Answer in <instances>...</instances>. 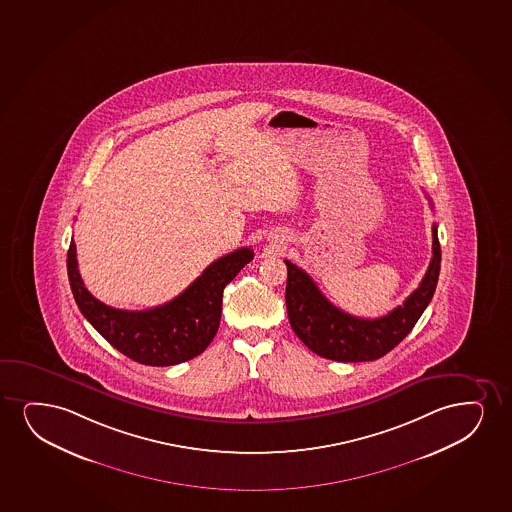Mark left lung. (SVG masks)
<instances>
[{
  "mask_svg": "<svg viewBox=\"0 0 512 512\" xmlns=\"http://www.w3.org/2000/svg\"><path fill=\"white\" fill-rule=\"evenodd\" d=\"M431 202V199H429ZM433 207V202H431ZM287 265L285 303L287 315L296 336L313 353L336 362H372L402 343L414 329L422 311L433 299L440 277L441 247L438 227L433 225V258L426 275L402 306L379 318H358L344 313L318 291L308 273Z\"/></svg>",
  "mask_w": 512,
  "mask_h": 512,
  "instance_id": "obj_1",
  "label": "left lung"
}]
</instances>
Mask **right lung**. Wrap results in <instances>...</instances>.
<instances>
[{
	"label": "right lung",
	"mask_w": 512,
	"mask_h": 512,
	"mask_svg": "<svg viewBox=\"0 0 512 512\" xmlns=\"http://www.w3.org/2000/svg\"><path fill=\"white\" fill-rule=\"evenodd\" d=\"M253 258L249 247L221 256L180 296L142 311L117 310L86 289L79 275L74 240L67 253V273L76 305L98 334L135 362L168 367L192 360L206 350L220 327L223 289Z\"/></svg>",
	"instance_id": "right-lung-1"
}]
</instances>
